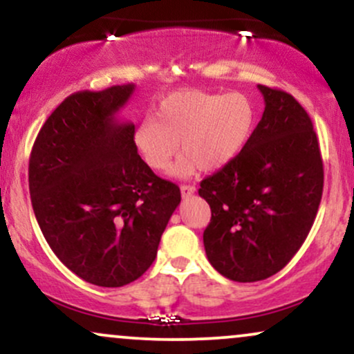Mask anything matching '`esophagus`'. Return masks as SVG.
<instances>
[{"instance_id":"34e87169","label":"esophagus","mask_w":354,"mask_h":354,"mask_svg":"<svg viewBox=\"0 0 354 354\" xmlns=\"http://www.w3.org/2000/svg\"><path fill=\"white\" fill-rule=\"evenodd\" d=\"M194 193H196V188H194L193 185H181V194H183V198L193 196Z\"/></svg>"}]
</instances>
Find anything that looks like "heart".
<instances>
[{
  "label": "heart",
  "instance_id": "obj_1",
  "mask_svg": "<svg viewBox=\"0 0 354 354\" xmlns=\"http://www.w3.org/2000/svg\"><path fill=\"white\" fill-rule=\"evenodd\" d=\"M254 124V108L239 91L186 89L161 100L154 120L138 126L135 141L145 161L166 171L178 148L183 156L174 174L188 178L200 169H218L245 148Z\"/></svg>",
  "mask_w": 354,
  "mask_h": 354
}]
</instances>
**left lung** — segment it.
<instances>
[{
  "label": "left lung",
  "mask_w": 354,
  "mask_h": 354,
  "mask_svg": "<svg viewBox=\"0 0 354 354\" xmlns=\"http://www.w3.org/2000/svg\"><path fill=\"white\" fill-rule=\"evenodd\" d=\"M265 111L245 148L198 189L211 208L203 233L211 266L239 283L283 270L310 233L323 194L311 118L293 96L258 84Z\"/></svg>",
  "instance_id": "left-lung-1"
}]
</instances>
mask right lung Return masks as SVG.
I'll return each mask as SVG.
<instances>
[{
  "label": "right lung",
  "mask_w": 354,
  "mask_h": 354,
  "mask_svg": "<svg viewBox=\"0 0 354 354\" xmlns=\"http://www.w3.org/2000/svg\"><path fill=\"white\" fill-rule=\"evenodd\" d=\"M135 84L68 96L39 129L28 181L53 253L84 281L120 288L153 265L181 201L138 154L135 124L116 113Z\"/></svg>",
  "instance_id": "obj_1"
}]
</instances>
